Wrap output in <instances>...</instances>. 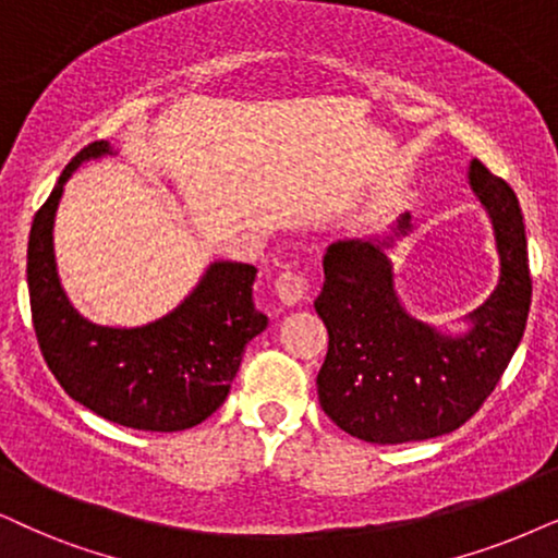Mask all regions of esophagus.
I'll return each instance as SVG.
<instances>
[{
  "mask_svg": "<svg viewBox=\"0 0 558 558\" xmlns=\"http://www.w3.org/2000/svg\"><path fill=\"white\" fill-rule=\"evenodd\" d=\"M308 278L301 270H283L275 280V295H278L283 306H295V303L306 299Z\"/></svg>",
  "mask_w": 558,
  "mask_h": 558,
  "instance_id": "1",
  "label": "esophagus"
}]
</instances>
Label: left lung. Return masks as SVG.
<instances>
[{"mask_svg":"<svg viewBox=\"0 0 558 558\" xmlns=\"http://www.w3.org/2000/svg\"><path fill=\"white\" fill-rule=\"evenodd\" d=\"M469 180L495 223L502 272L495 293L469 314L463 335H440L401 308L384 252L391 236L348 239L324 255L314 308L329 348L316 389L324 414L352 437L397 446L453 433L495 391L523 340L533 278L518 195L478 159ZM409 229L404 214L393 234Z\"/></svg>","mask_w":558,"mask_h":558,"instance_id":"1","label":"left lung"}]
</instances>
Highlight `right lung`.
<instances>
[{
    "label": "right lung",
    "instance_id": "1",
    "mask_svg": "<svg viewBox=\"0 0 558 558\" xmlns=\"http://www.w3.org/2000/svg\"><path fill=\"white\" fill-rule=\"evenodd\" d=\"M112 154L108 141L84 146L33 218L27 288L33 327L61 389L116 425L178 433L208 420L229 397L244 348L267 327L252 299L257 270L214 263L172 314L146 327L92 324L69 303L53 257V216L82 161Z\"/></svg>",
    "mask_w": 558,
    "mask_h": 558
}]
</instances>
